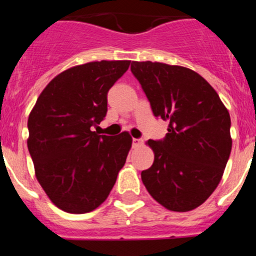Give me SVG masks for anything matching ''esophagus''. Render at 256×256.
Wrapping results in <instances>:
<instances>
[{"label":"esophagus","instance_id":"obj_1","mask_svg":"<svg viewBox=\"0 0 256 256\" xmlns=\"http://www.w3.org/2000/svg\"><path fill=\"white\" fill-rule=\"evenodd\" d=\"M142 144H143L142 140H138V138H134V140H132V146H134V148H138V146H140Z\"/></svg>","mask_w":256,"mask_h":256}]
</instances>
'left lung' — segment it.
Segmentation results:
<instances>
[{
    "mask_svg": "<svg viewBox=\"0 0 256 256\" xmlns=\"http://www.w3.org/2000/svg\"><path fill=\"white\" fill-rule=\"evenodd\" d=\"M155 116L170 122L140 177L152 198L173 212L195 210L218 186L231 152V119L216 91L192 70L152 61H132Z\"/></svg>",
    "mask_w": 256,
    "mask_h": 256,
    "instance_id": "obj_1",
    "label": "left lung"
}]
</instances>
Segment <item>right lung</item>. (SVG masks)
<instances>
[{
    "instance_id": "right-lung-1",
    "label": "right lung",
    "mask_w": 256,
    "mask_h": 256,
    "mask_svg": "<svg viewBox=\"0 0 256 256\" xmlns=\"http://www.w3.org/2000/svg\"><path fill=\"white\" fill-rule=\"evenodd\" d=\"M131 61H94L61 72L44 88L28 120V148L40 186L58 208L83 214L104 204L125 165L128 132L92 131L107 94Z\"/></svg>"
}]
</instances>
